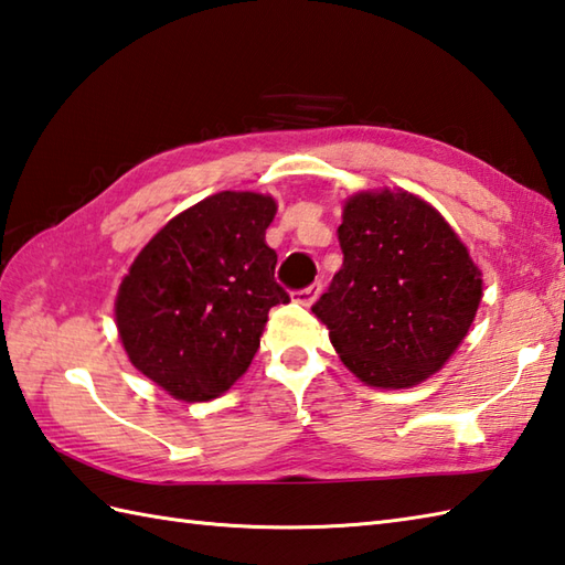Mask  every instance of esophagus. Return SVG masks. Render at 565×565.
<instances>
[{
	"label": "esophagus",
	"instance_id": "esophagus-1",
	"mask_svg": "<svg viewBox=\"0 0 565 565\" xmlns=\"http://www.w3.org/2000/svg\"><path fill=\"white\" fill-rule=\"evenodd\" d=\"M320 289H322V284L320 281H313L310 286H306V289H301V291H296L294 294V301L296 303H301V306H313L316 303V298L320 296Z\"/></svg>",
	"mask_w": 565,
	"mask_h": 565
}]
</instances>
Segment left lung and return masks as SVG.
Instances as JSON below:
<instances>
[{
	"label": "left lung",
	"mask_w": 565,
	"mask_h": 565,
	"mask_svg": "<svg viewBox=\"0 0 565 565\" xmlns=\"http://www.w3.org/2000/svg\"><path fill=\"white\" fill-rule=\"evenodd\" d=\"M342 269L313 313L344 366L376 388H411L447 364L483 296L481 269L451 225L407 191L347 199Z\"/></svg>",
	"instance_id": "left-lung-1"
}]
</instances>
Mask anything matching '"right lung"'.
<instances>
[{
  "label": "right lung",
  "mask_w": 565,
  "mask_h": 565,
  "mask_svg": "<svg viewBox=\"0 0 565 565\" xmlns=\"http://www.w3.org/2000/svg\"><path fill=\"white\" fill-rule=\"evenodd\" d=\"M276 201L221 191L174 215L118 286L116 328L140 374L177 401L218 398L259 350L269 308L291 298L264 243Z\"/></svg>",
  "instance_id": "obj_1"
}]
</instances>
